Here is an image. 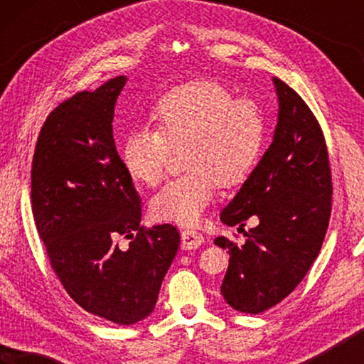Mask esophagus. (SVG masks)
I'll use <instances>...</instances> for the list:
<instances>
[{
	"label": "esophagus",
	"mask_w": 364,
	"mask_h": 364,
	"mask_svg": "<svg viewBox=\"0 0 364 364\" xmlns=\"http://www.w3.org/2000/svg\"><path fill=\"white\" fill-rule=\"evenodd\" d=\"M205 240V237L197 230H183L182 232V248L183 250H193V248H198Z\"/></svg>",
	"instance_id": "34e87169"
}]
</instances>
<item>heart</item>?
Wrapping results in <instances>:
<instances>
[{
	"instance_id": "heart-1",
	"label": "heart",
	"mask_w": 364,
	"mask_h": 364,
	"mask_svg": "<svg viewBox=\"0 0 364 364\" xmlns=\"http://www.w3.org/2000/svg\"><path fill=\"white\" fill-rule=\"evenodd\" d=\"M156 131L136 129L122 146L129 176L154 187L166 176L172 151H181L187 172L152 198L159 220L193 225L213 200L217 186L240 183L260 159L265 117L252 99H235L213 79L182 84L159 99L151 111Z\"/></svg>"
}]
</instances>
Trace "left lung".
<instances>
[{"label": "left lung", "instance_id": "1", "mask_svg": "<svg viewBox=\"0 0 364 364\" xmlns=\"http://www.w3.org/2000/svg\"><path fill=\"white\" fill-rule=\"evenodd\" d=\"M273 84V142L220 215L228 227H245L250 217L257 227L245 232L242 247L215 238L230 255L222 295L250 315L275 306L298 287L320 253L331 213V168L320 124L288 84L278 77Z\"/></svg>", "mask_w": 364, "mask_h": 364}]
</instances>
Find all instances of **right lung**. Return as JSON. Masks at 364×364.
I'll return each instance as SVG.
<instances>
[{"mask_svg": "<svg viewBox=\"0 0 364 364\" xmlns=\"http://www.w3.org/2000/svg\"><path fill=\"white\" fill-rule=\"evenodd\" d=\"M126 76L74 94L49 114L31 168V203L49 263L69 296L104 321L132 325L157 303L178 250L171 223L141 227V197L112 136ZM132 238L119 249L115 238Z\"/></svg>", "mask_w": 364, "mask_h": 364, "instance_id": "add662e5", "label": "right lung"}]
</instances>
